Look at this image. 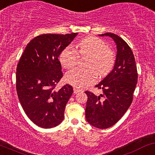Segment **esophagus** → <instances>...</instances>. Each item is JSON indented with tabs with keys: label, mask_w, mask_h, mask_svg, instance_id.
I'll use <instances>...</instances> for the list:
<instances>
[{
	"label": "esophagus",
	"mask_w": 155,
	"mask_h": 155,
	"mask_svg": "<svg viewBox=\"0 0 155 155\" xmlns=\"http://www.w3.org/2000/svg\"><path fill=\"white\" fill-rule=\"evenodd\" d=\"M74 93H75V94H76V93H80V92L81 91V90H80V89H78V88H76V87H74Z\"/></svg>",
	"instance_id": "34e87169"
}]
</instances>
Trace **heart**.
Masks as SVG:
<instances>
[{
  "label": "heart",
  "instance_id": "b5f03b06",
  "mask_svg": "<svg viewBox=\"0 0 155 155\" xmlns=\"http://www.w3.org/2000/svg\"><path fill=\"white\" fill-rule=\"evenodd\" d=\"M90 55L86 63L88 68H76L65 76L68 83L76 87L83 88L96 82L97 73L104 76L110 72L115 61V54L108 48L106 43L101 39L88 37L81 40L76 45V50L67 46L59 55V62L65 69H71L78 64L79 57Z\"/></svg>",
  "mask_w": 155,
  "mask_h": 155
}]
</instances>
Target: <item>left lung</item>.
<instances>
[{
  "label": "left lung",
  "mask_w": 155,
  "mask_h": 155,
  "mask_svg": "<svg viewBox=\"0 0 155 155\" xmlns=\"http://www.w3.org/2000/svg\"><path fill=\"white\" fill-rule=\"evenodd\" d=\"M99 36L110 37L114 40L116 59L113 71L96 85L102 90V94L96 96L85 92L87 95L85 116L90 124L107 129L116 124L130 107L137 82V72L133 53L121 37L113 33Z\"/></svg>",
  "instance_id": "left-lung-1"
}]
</instances>
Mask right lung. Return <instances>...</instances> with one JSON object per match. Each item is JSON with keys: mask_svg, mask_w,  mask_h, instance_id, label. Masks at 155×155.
I'll return each mask as SVG.
<instances>
[{"mask_svg": "<svg viewBox=\"0 0 155 155\" xmlns=\"http://www.w3.org/2000/svg\"><path fill=\"white\" fill-rule=\"evenodd\" d=\"M77 35L35 37L18 64L16 88L20 104L28 118L42 128L57 127L64 119V108L74 90L68 84L59 91L54 89L63 76L59 57Z\"/></svg>", "mask_w": 155, "mask_h": 155, "instance_id": "1", "label": "right lung"}]
</instances>
